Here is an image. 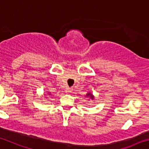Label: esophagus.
I'll use <instances>...</instances> for the list:
<instances>
[{
  "label": "esophagus",
  "instance_id": "obj_1",
  "mask_svg": "<svg viewBox=\"0 0 149 149\" xmlns=\"http://www.w3.org/2000/svg\"><path fill=\"white\" fill-rule=\"evenodd\" d=\"M72 91V88H66V92H69V93H71Z\"/></svg>",
  "mask_w": 149,
  "mask_h": 149
}]
</instances>
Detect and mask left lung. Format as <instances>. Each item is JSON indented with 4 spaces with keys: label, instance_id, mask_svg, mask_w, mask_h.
Here are the masks:
<instances>
[{
    "label": "left lung",
    "instance_id": "obj_1",
    "mask_svg": "<svg viewBox=\"0 0 149 149\" xmlns=\"http://www.w3.org/2000/svg\"><path fill=\"white\" fill-rule=\"evenodd\" d=\"M86 97H87V98H90L91 100H93V99H94V96H93V93H91V92H88V93H86Z\"/></svg>",
    "mask_w": 149,
    "mask_h": 149
}]
</instances>
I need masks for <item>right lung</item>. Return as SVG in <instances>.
Here are the masks:
<instances>
[{
	"instance_id": "add662e5",
	"label": "right lung",
	"mask_w": 149,
	"mask_h": 149,
	"mask_svg": "<svg viewBox=\"0 0 149 149\" xmlns=\"http://www.w3.org/2000/svg\"><path fill=\"white\" fill-rule=\"evenodd\" d=\"M44 95H45V94H44ZM46 95H51V93L50 92H49V91H47V93Z\"/></svg>"
}]
</instances>
